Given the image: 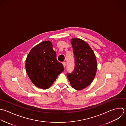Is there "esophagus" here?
<instances>
[{
    "label": "esophagus",
    "mask_w": 126,
    "mask_h": 126,
    "mask_svg": "<svg viewBox=\"0 0 126 126\" xmlns=\"http://www.w3.org/2000/svg\"><path fill=\"white\" fill-rule=\"evenodd\" d=\"M63 67H65V65H66V63H65V62H63Z\"/></svg>",
    "instance_id": "esophagus-1"
}]
</instances>
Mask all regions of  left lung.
<instances>
[{
	"mask_svg": "<svg viewBox=\"0 0 126 126\" xmlns=\"http://www.w3.org/2000/svg\"><path fill=\"white\" fill-rule=\"evenodd\" d=\"M71 43L75 57V66L72 73H67V76L72 87L81 90L93 81L97 70L96 59L93 51L85 41L72 38Z\"/></svg>",
	"mask_w": 126,
	"mask_h": 126,
	"instance_id": "left-lung-1",
	"label": "left lung"
}]
</instances>
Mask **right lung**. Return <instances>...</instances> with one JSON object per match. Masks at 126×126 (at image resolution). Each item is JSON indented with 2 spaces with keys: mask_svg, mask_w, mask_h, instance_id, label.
<instances>
[{
  "mask_svg": "<svg viewBox=\"0 0 126 126\" xmlns=\"http://www.w3.org/2000/svg\"><path fill=\"white\" fill-rule=\"evenodd\" d=\"M26 69L33 84L41 89L50 87L64 70L49 41H43L32 49L26 59Z\"/></svg>",
  "mask_w": 126,
  "mask_h": 126,
  "instance_id": "1",
  "label": "right lung"
}]
</instances>
